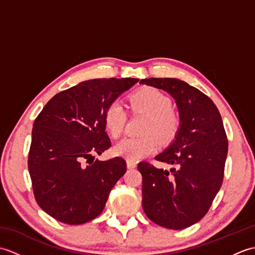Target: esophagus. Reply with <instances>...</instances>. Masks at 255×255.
<instances>
[{"mask_svg": "<svg viewBox=\"0 0 255 255\" xmlns=\"http://www.w3.org/2000/svg\"><path fill=\"white\" fill-rule=\"evenodd\" d=\"M136 165H137V163H136V162H134L133 160L127 159V166H128V169H134V167H136Z\"/></svg>", "mask_w": 255, "mask_h": 255, "instance_id": "34e87169", "label": "esophagus"}]
</instances>
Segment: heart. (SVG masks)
I'll use <instances>...</instances> for the list:
<instances>
[{"instance_id": "1", "label": "heart", "mask_w": 255, "mask_h": 255, "mask_svg": "<svg viewBox=\"0 0 255 255\" xmlns=\"http://www.w3.org/2000/svg\"><path fill=\"white\" fill-rule=\"evenodd\" d=\"M130 104L134 112L148 115L142 130L147 136L123 139L114 148L115 153L130 160H138L155 152L158 149L156 136L162 143L170 142L176 137L181 128V117L172 110V101L163 92L154 88H143L131 96ZM126 122L127 114L123 105L117 101L112 102L105 111L104 123L113 138L121 136Z\"/></svg>"}]
</instances>
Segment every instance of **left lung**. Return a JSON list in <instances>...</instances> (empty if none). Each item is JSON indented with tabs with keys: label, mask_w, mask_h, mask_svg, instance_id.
<instances>
[{
	"label": "left lung",
	"mask_w": 255,
	"mask_h": 255,
	"mask_svg": "<svg viewBox=\"0 0 255 255\" xmlns=\"http://www.w3.org/2000/svg\"><path fill=\"white\" fill-rule=\"evenodd\" d=\"M141 84L164 90L175 100L181 128L156 161L174 165L158 169L138 164L142 175V207L150 220L181 230L207 214L224 181L228 140L217 106L207 95L184 81L150 78Z\"/></svg>",
	"instance_id": "obj_1"
}]
</instances>
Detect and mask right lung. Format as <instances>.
Returning a JSON list of instances; mask_svg holds the SVG:
<instances>
[{"label": "right lung", "mask_w": 255, "mask_h": 255, "mask_svg": "<svg viewBox=\"0 0 255 255\" xmlns=\"http://www.w3.org/2000/svg\"><path fill=\"white\" fill-rule=\"evenodd\" d=\"M138 79H95L56 94L34 122L28 171L37 204L63 224L96 218L127 171L121 156L95 160L111 148L107 106Z\"/></svg>", "instance_id": "1"}]
</instances>
